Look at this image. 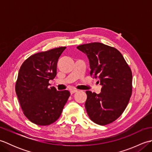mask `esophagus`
<instances>
[{
  "label": "esophagus",
  "instance_id": "34e87169",
  "mask_svg": "<svg viewBox=\"0 0 152 152\" xmlns=\"http://www.w3.org/2000/svg\"><path fill=\"white\" fill-rule=\"evenodd\" d=\"M77 91H78V90L74 89H71L70 91V94L72 95V94H74V93H76Z\"/></svg>",
  "mask_w": 152,
  "mask_h": 152
}]
</instances>
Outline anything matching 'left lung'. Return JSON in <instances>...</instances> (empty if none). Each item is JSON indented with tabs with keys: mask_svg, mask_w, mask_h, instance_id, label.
Here are the masks:
<instances>
[{
	"mask_svg": "<svg viewBox=\"0 0 152 152\" xmlns=\"http://www.w3.org/2000/svg\"><path fill=\"white\" fill-rule=\"evenodd\" d=\"M89 61L90 75L99 78V94L87 91L85 107L89 118L100 125L116 120L129 101L132 94V72L124 57L115 48L100 42L78 46Z\"/></svg>",
	"mask_w": 152,
	"mask_h": 152,
	"instance_id": "1",
	"label": "left lung"
}]
</instances>
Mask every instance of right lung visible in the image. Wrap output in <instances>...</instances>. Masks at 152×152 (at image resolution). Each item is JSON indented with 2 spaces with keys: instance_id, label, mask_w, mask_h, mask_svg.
<instances>
[{
  "instance_id": "obj_1",
  "label": "right lung",
  "mask_w": 152,
  "mask_h": 152,
  "mask_svg": "<svg viewBox=\"0 0 152 152\" xmlns=\"http://www.w3.org/2000/svg\"><path fill=\"white\" fill-rule=\"evenodd\" d=\"M66 47L37 53L25 60L15 83L17 94L24 115L33 124L49 125L57 121L70 96L67 90L50 88L49 81L57 74V64Z\"/></svg>"
}]
</instances>
